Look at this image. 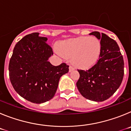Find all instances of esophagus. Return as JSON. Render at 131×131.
Returning a JSON list of instances; mask_svg holds the SVG:
<instances>
[{"mask_svg": "<svg viewBox=\"0 0 131 131\" xmlns=\"http://www.w3.org/2000/svg\"><path fill=\"white\" fill-rule=\"evenodd\" d=\"M74 69H75V68H74L73 67L71 66H69V72H71V71H73Z\"/></svg>", "mask_w": 131, "mask_h": 131, "instance_id": "esophagus-1", "label": "esophagus"}]
</instances>
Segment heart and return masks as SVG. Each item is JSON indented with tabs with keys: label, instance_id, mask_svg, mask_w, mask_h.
Masks as SVG:
<instances>
[{
	"label": "heart",
	"instance_id": "b5f03b06",
	"mask_svg": "<svg viewBox=\"0 0 131 131\" xmlns=\"http://www.w3.org/2000/svg\"><path fill=\"white\" fill-rule=\"evenodd\" d=\"M58 50L63 57L71 58L76 67L87 69L92 66L100 57L101 43L96 38L81 37L60 42Z\"/></svg>",
	"mask_w": 131,
	"mask_h": 131
}]
</instances>
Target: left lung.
<instances>
[{
    "label": "left lung",
    "mask_w": 131,
    "mask_h": 131,
    "mask_svg": "<svg viewBox=\"0 0 131 131\" xmlns=\"http://www.w3.org/2000/svg\"><path fill=\"white\" fill-rule=\"evenodd\" d=\"M90 35L100 40L101 52L98 62L88 70H78L80 77L76 83L84 98L102 102L119 89L124 75V61L116 41L104 33L93 31Z\"/></svg>",
    "instance_id": "obj_1"
}]
</instances>
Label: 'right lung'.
I'll return each instance as SVG.
<instances>
[{"label": "right lung", "mask_w": 131, "mask_h": 131, "mask_svg": "<svg viewBox=\"0 0 131 131\" xmlns=\"http://www.w3.org/2000/svg\"><path fill=\"white\" fill-rule=\"evenodd\" d=\"M47 40L39 33L25 36L15 46L9 63L10 82L16 92L35 104L51 100L60 77L69 71L65 63L54 66L48 62L53 52Z\"/></svg>", "instance_id": "obj_1"}]
</instances>
